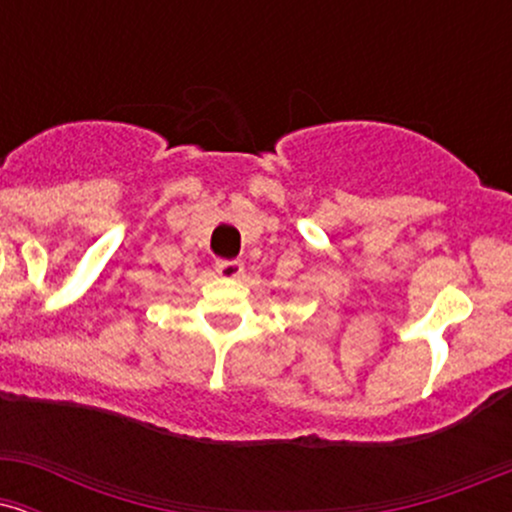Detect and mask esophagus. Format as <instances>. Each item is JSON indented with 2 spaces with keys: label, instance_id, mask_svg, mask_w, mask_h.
I'll return each mask as SVG.
<instances>
[{
  "label": "esophagus",
  "instance_id": "34e87169",
  "mask_svg": "<svg viewBox=\"0 0 512 512\" xmlns=\"http://www.w3.org/2000/svg\"><path fill=\"white\" fill-rule=\"evenodd\" d=\"M243 262L240 260H219L216 262V272L221 276H226V279H238L240 274H243Z\"/></svg>",
  "mask_w": 512,
  "mask_h": 512
}]
</instances>
